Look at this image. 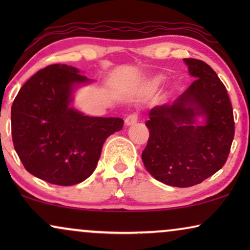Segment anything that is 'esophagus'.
<instances>
[{
	"label": "esophagus",
	"mask_w": 250,
	"mask_h": 250,
	"mask_svg": "<svg viewBox=\"0 0 250 250\" xmlns=\"http://www.w3.org/2000/svg\"><path fill=\"white\" fill-rule=\"evenodd\" d=\"M138 121H139L138 115L132 114V115H129V116H127V117L125 118V125L126 126H131L133 124H135V123L138 122Z\"/></svg>",
	"instance_id": "obj_1"
}]
</instances>
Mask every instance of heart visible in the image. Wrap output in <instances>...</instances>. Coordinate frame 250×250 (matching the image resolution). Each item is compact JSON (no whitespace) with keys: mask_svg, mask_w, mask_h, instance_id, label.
<instances>
[{"mask_svg":"<svg viewBox=\"0 0 250 250\" xmlns=\"http://www.w3.org/2000/svg\"><path fill=\"white\" fill-rule=\"evenodd\" d=\"M155 82H157V83H158V82H160V78H156Z\"/></svg>","mask_w":250,"mask_h":250,"instance_id":"1","label":"heart"}]
</instances>
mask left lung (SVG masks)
Returning <instances> with one entry per match:
<instances>
[{"instance_id":"8db88e82","label":"left lung","mask_w":250,"mask_h":250,"mask_svg":"<svg viewBox=\"0 0 250 250\" xmlns=\"http://www.w3.org/2000/svg\"><path fill=\"white\" fill-rule=\"evenodd\" d=\"M192 84L172 104L149 111L146 169L167 186H196L220 170L234 136L233 110L216 73L198 59H184Z\"/></svg>"}]
</instances>
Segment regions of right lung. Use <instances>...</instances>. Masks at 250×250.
Masks as SVG:
<instances>
[{
    "mask_svg": "<svg viewBox=\"0 0 250 250\" xmlns=\"http://www.w3.org/2000/svg\"><path fill=\"white\" fill-rule=\"evenodd\" d=\"M83 71L51 64L29 78L11 107L12 140L34 176L74 186L94 172L108 136L121 131L118 117H90L73 107L78 88L92 84Z\"/></svg>",
    "mask_w": 250,
    "mask_h": 250,
    "instance_id": "add662e5",
    "label": "right lung"
}]
</instances>
